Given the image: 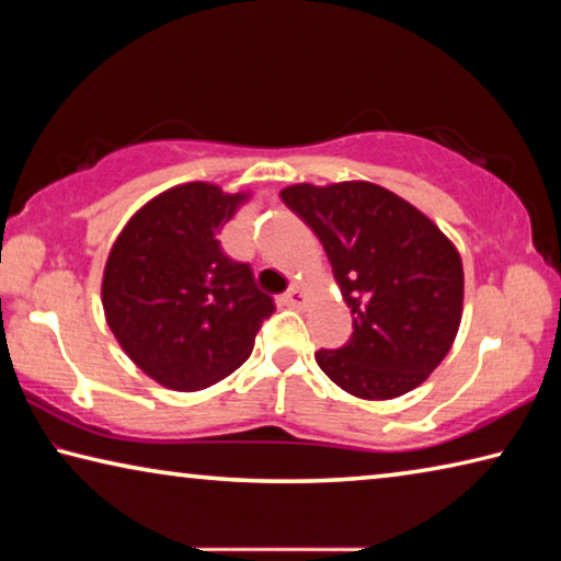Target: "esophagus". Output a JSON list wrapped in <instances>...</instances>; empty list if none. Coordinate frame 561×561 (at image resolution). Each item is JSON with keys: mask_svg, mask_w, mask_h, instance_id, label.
<instances>
[{"mask_svg": "<svg viewBox=\"0 0 561 561\" xmlns=\"http://www.w3.org/2000/svg\"><path fill=\"white\" fill-rule=\"evenodd\" d=\"M284 301H287L289 307H301V304L307 301V289H304L301 284H291L287 294H284Z\"/></svg>", "mask_w": 561, "mask_h": 561, "instance_id": "esophagus-1", "label": "esophagus"}]
</instances>
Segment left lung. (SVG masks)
<instances>
[{"mask_svg":"<svg viewBox=\"0 0 561 561\" xmlns=\"http://www.w3.org/2000/svg\"><path fill=\"white\" fill-rule=\"evenodd\" d=\"M307 222L354 317L341 348L317 364L346 393L388 401L421 386L448 356L462 319V262L455 244L403 197L366 180L284 187Z\"/></svg>","mask_w":561,"mask_h":561,"instance_id":"8db88e82","label":"left lung"}]
</instances>
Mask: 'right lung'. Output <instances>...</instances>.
<instances>
[{
	"mask_svg": "<svg viewBox=\"0 0 561 561\" xmlns=\"http://www.w3.org/2000/svg\"><path fill=\"white\" fill-rule=\"evenodd\" d=\"M250 193L185 183L130 217L101 282L103 314L140 371L173 391H203L240 368L274 301L250 264L227 257L222 227Z\"/></svg>",
	"mask_w": 561,
	"mask_h": 561,
	"instance_id": "1",
	"label": "right lung"
}]
</instances>
